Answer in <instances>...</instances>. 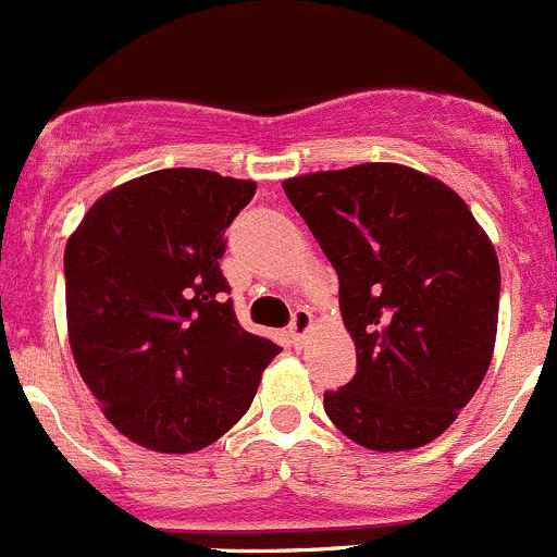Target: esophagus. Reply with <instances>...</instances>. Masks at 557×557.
<instances>
[{
	"instance_id": "1",
	"label": "esophagus",
	"mask_w": 557,
	"mask_h": 557,
	"mask_svg": "<svg viewBox=\"0 0 557 557\" xmlns=\"http://www.w3.org/2000/svg\"><path fill=\"white\" fill-rule=\"evenodd\" d=\"M310 325H312V314H310V310H296L294 312V318H290V325H288V331H290V336H294L296 342H301L307 336V331H310Z\"/></svg>"
}]
</instances>
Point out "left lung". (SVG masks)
I'll return each instance as SVG.
<instances>
[{
  "label": "left lung",
  "instance_id": "8db88e82",
  "mask_svg": "<svg viewBox=\"0 0 557 557\" xmlns=\"http://www.w3.org/2000/svg\"><path fill=\"white\" fill-rule=\"evenodd\" d=\"M339 277L356 377L325 391L331 423L377 453L414 450L450 429L496 345L502 272L466 201L401 164L285 180Z\"/></svg>",
  "mask_w": 557,
  "mask_h": 557
}]
</instances>
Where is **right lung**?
<instances>
[{
  "instance_id": "add662e5",
  "label": "right lung",
  "mask_w": 557,
  "mask_h": 557,
  "mask_svg": "<svg viewBox=\"0 0 557 557\" xmlns=\"http://www.w3.org/2000/svg\"><path fill=\"white\" fill-rule=\"evenodd\" d=\"M256 183L159 170L86 212L64 250L77 372L104 418L156 453H194L250 409L283 347L239 325L221 258Z\"/></svg>"
}]
</instances>
